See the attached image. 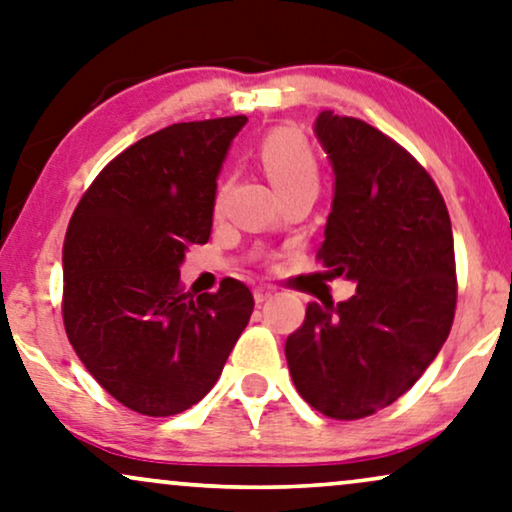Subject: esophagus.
Segmentation results:
<instances>
[{
    "label": "esophagus",
    "mask_w": 512,
    "mask_h": 512,
    "mask_svg": "<svg viewBox=\"0 0 512 512\" xmlns=\"http://www.w3.org/2000/svg\"><path fill=\"white\" fill-rule=\"evenodd\" d=\"M272 294H275V291H272L270 287H258V289H254V301L256 303H265V301H268V298H272Z\"/></svg>",
    "instance_id": "esophagus-1"
}]
</instances>
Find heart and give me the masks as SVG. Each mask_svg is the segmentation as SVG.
<instances>
[{"mask_svg": "<svg viewBox=\"0 0 512 512\" xmlns=\"http://www.w3.org/2000/svg\"><path fill=\"white\" fill-rule=\"evenodd\" d=\"M265 176L284 192L301 183H317V159L308 141L296 129H275L263 138L258 148Z\"/></svg>", "mask_w": 512, "mask_h": 512, "instance_id": "heart-1", "label": "heart"}]
</instances>
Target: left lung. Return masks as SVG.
<instances>
[{
  "label": "left lung",
  "mask_w": 512,
  "mask_h": 512,
  "mask_svg": "<svg viewBox=\"0 0 512 512\" xmlns=\"http://www.w3.org/2000/svg\"><path fill=\"white\" fill-rule=\"evenodd\" d=\"M315 138L334 169L317 258L357 291L338 305L310 303L284 355L310 407L353 421L407 393L447 341L454 235L433 178L386 134L322 110Z\"/></svg>",
  "instance_id": "obj_1"
}]
</instances>
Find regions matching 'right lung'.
Wrapping results in <instances>:
<instances>
[{"instance_id": "obj_1", "label": "right lung", "mask_w": 512, "mask_h": 512, "mask_svg": "<svg viewBox=\"0 0 512 512\" xmlns=\"http://www.w3.org/2000/svg\"><path fill=\"white\" fill-rule=\"evenodd\" d=\"M247 117L181 122L112 159L70 218L63 322L79 360L124 407L174 416L214 388L254 296L242 282L181 294L190 244H207L216 181Z\"/></svg>"}]
</instances>
